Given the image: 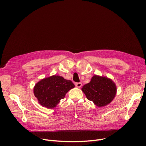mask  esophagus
Returning <instances> with one entry per match:
<instances>
[{
	"instance_id": "1",
	"label": "esophagus",
	"mask_w": 146,
	"mask_h": 146,
	"mask_svg": "<svg viewBox=\"0 0 146 146\" xmlns=\"http://www.w3.org/2000/svg\"><path fill=\"white\" fill-rule=\"evenodd\" d=\"M82 85V84L81 82H79V83H75V86L77 88H80Z\"/></svg>"
}]
</instances>
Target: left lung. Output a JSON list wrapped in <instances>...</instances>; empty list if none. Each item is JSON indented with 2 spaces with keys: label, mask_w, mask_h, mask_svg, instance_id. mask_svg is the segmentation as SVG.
I'll return each instance as SVG.
<instances>
[{
  "label": "left lung",
  "mask_w": 146,
  "mask_h": 146,
  "mask_svg": "<svg viewBox=\"0 0 146 146\" xmlns=\"http://www.w3.org/2000/svg\"><path fill=\"white\" fill-rule=\"evenodd\" d=\"M82 90L88 100L99 107L110 104L117 92L116 86L111 79L96 75L89 83L84 85Z\"/></svg>",
  "instance_id": "8db88e82"
}]
</instances>
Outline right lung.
I'll return each mask as SVG.
<instances>
[{
    "label": "right lung",
    "mask_w": 146,
    "mask_h": 146,
    "mask_svg": "<svg viewBox=\"0 0 146 146\" xmlns=\"http://www.w3.org/2000/svg\"><path fill=\"white\" fill-rule=\"evenodd\" d=\"M74 87L71 80L54 75L38 82L34 87V93L40 104L51 109L56 107L67 92Z\"/></svg>",
    "instance_id": "add662e5"
}]
</instances>
